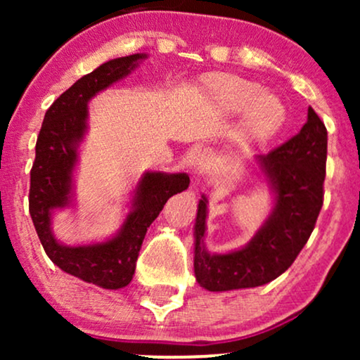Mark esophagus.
<instances>
[{"label":"esophagus","mask_w":360,"mask_h":360,"mask_svg":"<svg viewBox=\"0 0 360 360\" xmlns=\"http://www.w3.org/2000/svg\"><path fill=\"white\" fill-rule=\"evenodd\" d=\"M211 160H213V155H211V150L208 147H196V149L191 152L190 162L196 170H205L206 167L211 164Z\"/></svg>","instance_id":"esophagus-1"}]
</instances>
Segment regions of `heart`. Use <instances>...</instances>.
<instances>
[{"mask_svg":"<svg viewBox=\"0 0 360 360\" xmlns=\"http://www.w3.org/2000/svg\"><path fill=\"white\" fill-rule=\"evenodd\" d=\"M210 100L226 115H244V136L249 142H262L277 134L287 110L277 96L264 93L262 85L238 75L216 73L203 80Z\"/></svg>","mask_w":360,"mask_h":360,"instance_id":"obj_1","label":"heart"}]
</instances>
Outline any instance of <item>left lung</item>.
<instances>
[{
    "label": "left lung",
    "instance_id": "8db88e82",
    "mask_svg": "<svg viewBox=\"0 0 360 360\" xmlns=\"http://www.w3.org/2000/svg\"><path fill=\"white\" fill-rule=\"evenodd\" d=\"M326 154L328 131L309 106L308 120L297 136L254 159L272 193V210L254 238L229 252L206 249L208 198L201 195L193 228V267L200 287L210 292L260 287L293 264L323 206Z\"/></svg>",
    "mask_w": 360,
    "mask_h": 360
}]
</instances>
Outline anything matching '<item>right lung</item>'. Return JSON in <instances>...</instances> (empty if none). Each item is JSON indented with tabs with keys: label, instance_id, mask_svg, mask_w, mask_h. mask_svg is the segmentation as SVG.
<instances>
[{
	"label": "right lung",
	"instance_id": "right-lung-1",
	"mask_svg": "<svg viewBox=\"0 0 360 360\" xmlns=\"http://www.w3.org/2000/svg\"><path fill=\"white\" fill-rule=\"evenodd\" d=\"M146 58L147 53L112 58L63 91L44 116L31 170L29 213L49 259L63 272L106 290L131 283L147 228L170 196L188 188L190 176L184 172H144L131 191L129 211L121 228L98 243H60L53 234L52 218L57 211L75 206V174L88 132V103L134 72Z\"/></svg>",
	"mask_w": 360,
	"mask_h": 360
}]
</instances>
